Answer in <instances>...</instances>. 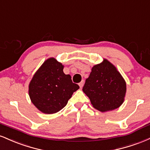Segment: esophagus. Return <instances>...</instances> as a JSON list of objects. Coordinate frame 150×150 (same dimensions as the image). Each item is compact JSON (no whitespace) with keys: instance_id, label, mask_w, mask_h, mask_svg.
Returning a JSON list of instances; mask_svg holds the SVG:
<instances>
[{"instance_id":"obj_1","label":"esophagus","mask_w":150,"mask_h":150,"mask_svg":"<svg viewBox=\"0 0 150 150\" xmlns=\"http://www.w3.org/2000/svg\"><path fill=\"white\" fill-rule=\"evenodd\" d=\"M83 84H84V81L83 80H82L79 83V86H80L81 88H82V87H83Z\"/></svg>"}]
</instances>
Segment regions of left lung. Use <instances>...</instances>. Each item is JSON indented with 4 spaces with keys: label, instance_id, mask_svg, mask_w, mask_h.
Listing matches in <instances>:
<instances>
[{
    "label": "left lung",
    "instance_id": "1",
    "mask_svg": "<svg viewBox=\"0 0 150 150\" xmlns=\"http://www.w3.org/2000/svg\"><path fill=\"white\" fill-rule=\"evenodd\" d=\"M83 91L94 108L105 112L115 110L122 105L126 83L114 65L104 59L103 62L93 66Z\"/></svg>",
    "mask_w": 150,
    "mask_h": 150
}]
</instances>
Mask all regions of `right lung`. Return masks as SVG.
<instances>
[{
  "label": "right lung",
  "instance_id": "obj_1",
  "mask_svg": "<svg viewBox=\"0 0 150 150\" xmlns=\"http://www.w3.org/2000/svg\"><path fill=\"white\" fill-rule=\"evenodd\" d=\"M63 69L64 65L50 57L44 62L30 81V99L43 113L50 114L60 111L79 88Z\"/></svg>",
  "mask_w": 150,
  "mask_h": 150
}]
</instances>
